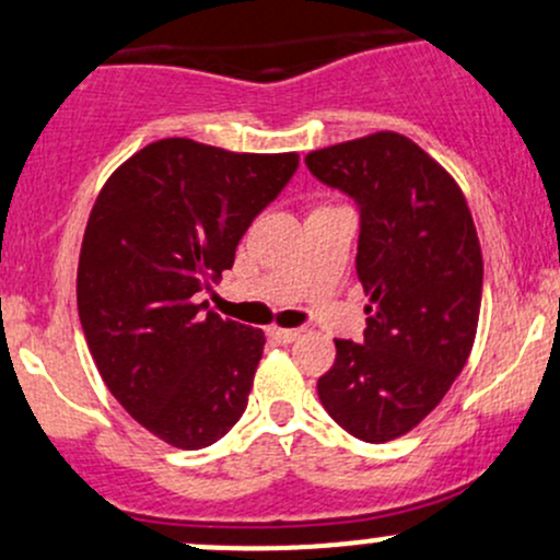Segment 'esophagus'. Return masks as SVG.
Returning a JSON list of instances; mask_svg holds the SVG:
<instances>
[{"label":"esophagus","mask_w":560,"mask_h":560,"mask_svg":"<svg viewBox=\"0 0 560 560\" xmlns=\"http://www.w3.org/2000/svg\"><path fill=\"white\" fill-rule=\"evenodd\" d=\"M268 335L273 337L276 342H281V346H290V342L298 340V337L303 335V331H300V329H281V327H273V329H268Z\"/></svg>","instance_id":"34e87169"}]
</instances>
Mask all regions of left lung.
I'll return each mask as SVG.
<instances>
[{"instance_id": "1", "label": "left lung", "mask_w": 560, "mask_h": 560, "mask_svg": "<svg viewBox=\"0 0 560 560\" xmlns=\"http://www.w3.org/2000/svg\"><path fill=\"white\" fill-rule=\"evenodd\" d=\"M305 164L361 207L355 273L370 294L364 342L335 340L318 398L350 435L409 433L463 372L481 313L483 257L457 180L390 130L311 151Z\"/></svg>"}]
</instances>
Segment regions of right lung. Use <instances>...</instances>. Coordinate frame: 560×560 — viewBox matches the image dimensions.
I'll return each instance as SVG.
<instances>
[{
	"label": "right lung",
	"instance_id": "add662e5",
	"mask_svg": "<svg viewBox=\"0 0 560 560\" xmlns=\"http://www.w3.org/2000/svg\"><path fill=\"white\" fill-rule=\"evenodd\" d=\"M290 153L164 138L119 164L92 205L77 305L106 388L175 450H205L247 409L262 329L196 294L233 266L238 238L298 170Z\"/></svg>",
	"mask_w": 560,
	"mask_h": 560
}]
</instances>
